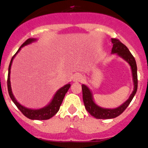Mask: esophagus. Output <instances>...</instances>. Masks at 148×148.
I'll list each match as a JSON object with an SVG mask.
<instances>
[{"mask_svg":"<svg viewBox=\"0 0 148 148\" xmlns=\"http://www.w3.org/2000/svg\"><path fill=\"white\" fill-rule=\"evenodd\" d=\"M84 80V77L79 73H77L74 74V78H73V82H81Z\"/></svg>","mask_w":148,"mask_h":148,"instance_id":"34e87169","label":"esophagus"}]
</instances>
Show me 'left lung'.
Wrapping results in <instances>:
<instances>
[{"mask_svg": "<svg viewBox=\"0 0 148 148\" xmlns=\"http://www.w3.org/2000/svg\"><path fill=\"white\" fill-rule=\"evenodd\" d=\"M111 42L113 43V48H112L111 53L117 54L119 57H122L127 63L130 64L132 70V75H133V80L134 83V88L130 97L124 103L120 106L116 108H103L99 106L95 103L93 100L92 94L89 88L86 85L83 84L82 86V94H83V101L84 103L85 108L86 111L92 116L98 119H114L117 116H120L126 108L129 106L130 103L133 100L135 94H136L138 89V74H137V65L136 62L133 54L130 53L129 49L124 44H123L119 40L116 38H112Z\"/></svg>", "mask_w": 148, "mask_h": 148, "instance_id": "left-lung-1", "label": "left lung"}]
</instances>
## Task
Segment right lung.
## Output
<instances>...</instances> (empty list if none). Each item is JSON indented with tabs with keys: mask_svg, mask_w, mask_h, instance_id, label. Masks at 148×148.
<instances>
[{
	"mask_svg": "<svg viewBox=\"0 0 148 148\" xmlns=\"http://www.w3.org/2000/svg\"><path fill=\"white\" fill-rule=\"evenodd\" d=\"M36 41L35 39L33 38H29L23 43V45L21 46V47L19 48L17 52L14 54L13 57H12L11 60H10V64H9L8 67V81H7V84H8V94L10 96V99H12V101H13L14 103L15 104L17 107H18V109L22 112L23 115L25 116H26L28 119L31 120H47L51 119L52 116H54L56 113L58 112L60 110V106H61L62 101H63L64 98L65 94H66V92L69 90V87L71 86L70 84H67L65 86L62 87L61 88L58 90V91L56 92L55 95L54 96L53 99H52V101L49 103L47 106L42 108H40V109H29V108H25V107L21 105L18 101H16V99L14 97L13 94L12 93L11 90V86H10V68H11L12 62L13 60L14 57H15L18 52L21 50V49L23 47L27 45L30 44L32 42Z\"/></svg>",
	"mask_w": 148,
	"mask_h": 148,
	"instance_id": "add662e5",
	"label": "right lung"
}]
</instances>
